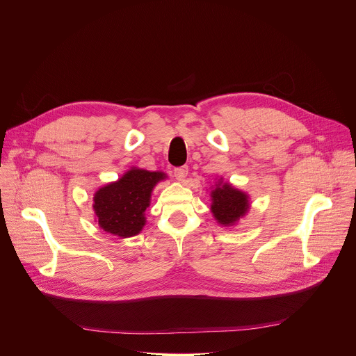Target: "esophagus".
I'll return each instance as SVG.
<instances>
[{
	"mask_svg": "<svg viewBox=\"0 0 356 356\" xmlns=\"http://www.w3.org/2000/svg\"><path fill=\"white\" fill-rule=\"evenodd\" d=\"M175 177L177 179V180H180V181H183L184 179H186V176H187V173H188V168L187 166H181V168H177V169H175Z\"/></svg>",
	"mask_w": 356,
	"mask_h": 356,
	"instance_id": "esophagus-1",
	"label": "esophagus"
}]
</instances>
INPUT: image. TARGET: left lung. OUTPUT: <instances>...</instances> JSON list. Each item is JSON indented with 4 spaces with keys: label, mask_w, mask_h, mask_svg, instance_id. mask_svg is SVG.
Here are the masks:
<instances>
[{
    "label": "left lung",
    "mask_w": 356,
    "mask_h": 356,
    "mask_svg": "<svg viewBox=\"0 0 356 356\" xmlns=\"http://www.w3.org/2000/svg\"><path fill=\"white\" fill-rule=\"evenodd\" d=\"M249 210V195L229 183L218 180L211 191V213L224 227L236 224Z\"/></svg>",
    "instance_id": "1"
}]
</instances>
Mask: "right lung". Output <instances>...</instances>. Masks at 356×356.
<instances>
[{
    "instance_id": "obj_1",
    "label": "right lung",
    "mask_w": 356,
    "mask_h": 356,
    "mask_svg": "<svg viewBox=\"0 0 356 356\" xmlns=\"http://www.w3.org/2000/svg\"><path fill=\"white\" fill-rule=\"evenodd\" d=\"M165 179L163 172L132 168L120 180L98 188L92 209L99 228L120 238L138 235L146 224L152 190Z\"/></svg>"
}]
</instances>
